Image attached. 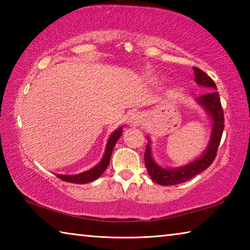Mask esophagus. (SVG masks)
<instances>
[{"mask_svg":"<svg viewBox=\"0 0 250 250\" xmlns=\"http://www.w3.org/2000/svg\"><path fill=\"white\" fill-rule=\"evenodd\" d=\"M143 122V117L140 112H130L126 116V125L135 128V126L141 125Z\"/></svg>","mask_w":250,"mask_h":250,"instance_id":"34e87169","label":"esophagus"}]
</instances>
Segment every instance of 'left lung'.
Segmentation results:
<instances>
[{"label": "left lung", "instance_id": "obj_1", "mask_svg": "<svg viewBox=\"0 0 250 250\" xmlns=\"http://www.w3.org/2000/svg\"><path fill=\"white\" fill-rule=\"evenodd\" d=\"M194 74H195V83L200 86L208 88L207 94L198 97L196 103L205 110L209 119L211 120V132L208 145L205 151L196 160L192 161L180 167H163L159 166L152 158L151 152V140L147 137V146L146 147L145 162L147 173L155 183L160 185H176L180 183L191 180L203 171L208 167L216 156L219 142H221L223 130H224V112L221 104L219 95L216 91V84L213 82L208 75L200 68L194 67Z\"/></svg>", "mask_w": 250, "mask_h": 250}]
</instances>
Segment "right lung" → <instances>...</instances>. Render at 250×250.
Here are the masks:
<instances>
[{"label":"right lung","instance_id":"1","mask_svg":"<svg viewBox=\"0 0 250 250\" xmlns=\"http://www.w3.org/2000/svg\"><path fill=\"white\" fill-rule=\"evenodd\" d=\"M121 134H122V126L118 128L116 131H113L112 134L110 135L107 141V146H105V150H104L103 159H101L100 162L97 164L96 167H94L88 171L79 173V174H73V175L56 174L58 176V179H61L65 182H69V183H75V184H86L98 179V177L105 171V168L108 167L110 158H111V154H112V150L113 147H115L117 141L119 140V138L121 137Z\"/></svg>","mask_w":250,"mask_h":250}]
</instances>
